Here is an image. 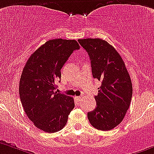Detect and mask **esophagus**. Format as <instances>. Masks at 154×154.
I'll return each mask as SVG.
<instances>
[{"label":"esophagus","mask_w":154,"mask_h":154,"mask_svg":"<svg viewBox=\"0 0 154 154\" xmlns=\"http://www.w3.org/2000/svg\"><path fill=\"white\" fill-rule=\"evenodd\" d=\"M75 100L77 102H80V100H82V97H75Z\"/></svg>","instance_id":"34e87169"}]
</instances>
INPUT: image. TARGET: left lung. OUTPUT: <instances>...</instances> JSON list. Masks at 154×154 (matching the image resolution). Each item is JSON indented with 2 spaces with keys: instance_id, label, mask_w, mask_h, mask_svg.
Returning <instances> with one entry per match:
<instances>
[{
  "instance_id": "left-lung-1",
  "label": "left lung",
  "mask_w": 154,
  "mask_h": 154,
  "mask_svg": "<svg viewBox=\"0 0 154 154\" xmlns=\"http://www.w3.org/2000/svg\"><path fill=\"white\" fill-rule=\"evenodd\" d=\"M91 59L94 78L101 81L97 106L87 113L94 127L110 131L120 124L131 104L133 87L124 60L114 48L100 38L79 39Z\"/></svg>"
}]
</instances>
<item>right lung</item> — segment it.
I'll list each match as a JSON object with an SVG mask.
<instances>
[{
    "label": "right lung",
    "mask_w": 154,
    "mask_h": 154,
    "mask_svg": "<svg viewBox=\"0 0 154 154\" xmlns=\"http://www.w3.org/2000/svg\"><path fill=\"white\" fill-rule=\"evenodd\" d=\"M79 49L75 40H50L31 54L23 69L19 84L22 106L34 126L47 133L63 129L74 107V98L54 91L60 70Z\"/></svg>",
    "instance_id": "right-lung-1"
}]
</instances>
